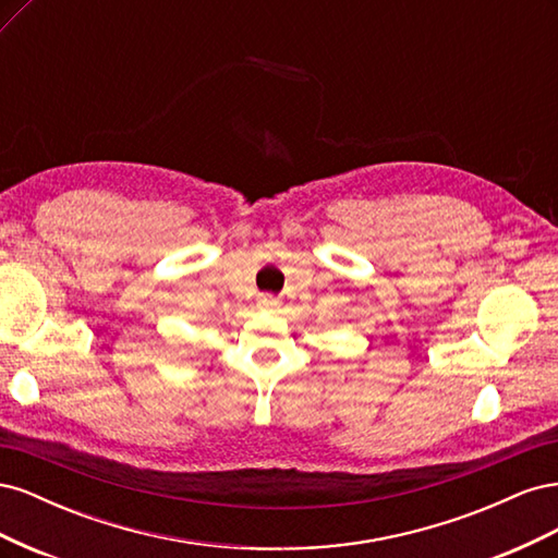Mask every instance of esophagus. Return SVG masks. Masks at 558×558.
<instances>
[{
    "instance_id": "34e87169",
    "label": "esophagus",
    "mask_w": 558,
    "mask_h": 558,
    "mask_svg": "<svg viewBox=\"0 0 558 558\" xmlns=\"http://www.w3.org/2000/svg\"><path fill=\"white\" fill-rule=\"evenodd\" d=\"M275 305H277V300H275V298H269V295L258 298V310H272Z\"/></svg>"
}]
</instances>
